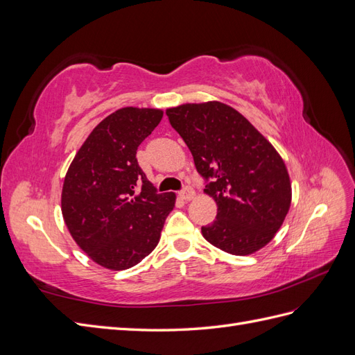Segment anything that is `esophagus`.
Here are the masks:
<instances>
[{"label": "esophagus", "mask_w": 355, "mask_h": 355, "mask_svg": "<svg viewBox=\"0 0 355 355\" xmlns=\"http://www.w3.org/2000/svg\"><path fill=\"white\" fill-rule=\"evenodd\" d=\"M180 198L182 200H185V201H189V200H192L196 197V192H194V189H192L191 187H185L184 189L180 191Z\"/></svg>", "instance_id": "esophagus-1"}]
</instances>
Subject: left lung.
<instances>
[{
	"label": "left lung",
	"mask_w": 355,
	"mask_h": 355,
	"mask_svg": "<svg viewBox=\"0 0 355 355\" xmlns=\"http://www.w3.org/2000/svg\"><path fill=\"white\" fill-rule=\"evenodd\" d=\"M194 157L204 189L218 206L202 237L218 249L245 256L261 250L282 228L292 184L282 155L232 106L218 101L184 103L166 111Z\"/></svg>",
	"instance_id": "obj_1"
}]
</instances>
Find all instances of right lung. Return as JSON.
<instances>
[{
    "instance_id": "1",
    "label": "right lung",
    "mask_w": 355,
    "mask_h": 355,
    "mask_svg": "<svg viewBox=\"0 0 355 355\" xmlns=\"http://www.w3.org/2000/svg\"><path fill=\"white\" fill-rule=\"evenodd\" d=\"M163 118L157 108H125L93 128L67 171L62 214L72 239L90 259L128 270L151 253L176 194H157L139 167L137 146Z\"/></svg>"
}]
</instances>
